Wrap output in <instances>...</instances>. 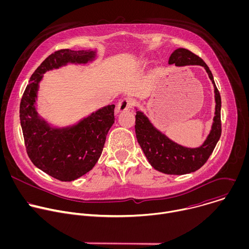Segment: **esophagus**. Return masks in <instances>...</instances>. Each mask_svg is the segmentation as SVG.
<instances>
[{"label": "esophagus", "mask_w": 249, "mask_h": 249, "mask_svg": "<svg viewBox=\"0 0 249 249\" xmlns=\"http://www.w3.org/2000/svg\"><path fill=\"white\" fill-rule=\"evenodd\" d=\"M134 104V100L130 97H125L123 98L117 105V112H124L132 107V105Z\"/></svg>", "instance_id": "esophagus-1"}]
</instances>
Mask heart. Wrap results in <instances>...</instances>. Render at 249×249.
I'll use <instances>...</instances> for the list:
<instances>
[{
  "label": "heart",
  "mask_w": 249,
  "mask_h": 249,
  "mask_svg": "<svg viewBox=\"0 0 249 249\" xmlns=\"http://www.w3.org/2000/svg\"><path fill=\"white\" fill-rule=\"evenodd\" d=\"M142 63H143V64H146V60H143V61H142Z\"/></svg>",
  "instance_id": "obj_1"
}]
</instances>
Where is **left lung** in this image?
I'll use <instances>...</instances> for the list:
<instances>
[{
    "label": "left lung",
    "mask_w": 249,
    "mask_h": 249,
    "mask_svg": "<svg viewBox=\"0 0 249 249\" xmlns=\"http://www.w3.org/2000/svg\"><path fill=\"white\" fill-rule=\"evenodd\" d=\"M168 64H175V66L178 67L191 65L204 67L213 86H214L215 92V116L213 118V124L209 135L204 143L198 148H187L175 143L165 134L157 129L143 111L135 107L136 137L150 164L158 171L165 174L182 175L198 170L204 165L214 151L222 134V101L212 72L200 57L185 48H177L170 55Z\"/></svg>",
    "instance_id": "1"
}]
</instances>
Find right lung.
<instances>
[{"label":"right lung","instance_id":"1","mask_svg":"<svg viewBox=\"0 0 249 249\" xmlns=\"http://www.w3.org/2000/svg\"><path fill=\"white\" fill-rule=\"evenodd\" d=\"M95 56V50L54 52L35 70L21 97L19 118L27 155L35 166L61 181L76 180L95 165L115 120V105H106L73 125L52 126L37 112L39 83L48 71L87 64Z\"/></svg>","mask_w":249,"mask_h":249}]
</instances>
